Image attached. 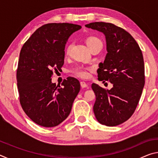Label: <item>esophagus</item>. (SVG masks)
Here are the masks:
<instances>
[{"mask_svg": "<svg viewBox=\"0 0 158 158\" xmlns=\"http://www.w3.org/2000/svg\"><path fill=\"white\" fill-rule=\"evenodd\" d=\"M80 84H81V88H87L88 86H89V85H88L85 81H81L80 82Z\"/></svg>", "mask_w": 158, "mask_h": 158, "instance_id": "esophagus-1", "label": "esophagus"}]
</instances>
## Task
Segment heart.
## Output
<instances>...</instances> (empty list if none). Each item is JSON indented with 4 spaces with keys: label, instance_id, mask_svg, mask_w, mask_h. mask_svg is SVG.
<instances>
[{
    "label": "heart",
    "instance_id": "b5f03b06",
    "mask_svg": "<svg viewBox=\"0 0 158 158\" xmlns=\"http://www.w3.org/2000/svg\"><path fill=\"white\" fill-rule=\"evenodd\" d=\"M99 42H101V40L97 37L95 36H89L86 39H85V43H86L87 46L89 48H91L93 45L98 43ZM72 48V44H68L67 47L65 48V55L68 56L70 53V50ZM90 69L89 68H84V67L82 66H77L76 68H73L72 69V73H74L75 75L78 76L79 77H81V78H87L90 75Z\"/></svg>",
    "mask_w": 158,
    "mask_h": 158
}]
</instances>
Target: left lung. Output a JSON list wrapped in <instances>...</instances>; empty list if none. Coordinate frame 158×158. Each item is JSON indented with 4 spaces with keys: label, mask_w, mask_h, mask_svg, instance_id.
Listing matches in <instances>:
<instances>
[{
    "label": "left lung",
    "mask_w": 158,
    "mask_h": 158,
    "mask_svg": "<svg viewBox=\"0 0 158 158\" xmlns=\"http://www.w3.org/2000/svg\"><path fill=\"white\" fill-rule=\"evenodd\" d=\"M85 27L105 34L107 53L99 64L98 76L99 81L113 84L110 90L92 84L93 111L100 123L116 126L132 116L140 100L145 84L142 52L128 32L113 23L93 22Z\"/></svg>",
    "instance_id": "left-lung-1"
}]
</instances>
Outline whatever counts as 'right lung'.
Segmentation results:
<instances>
[{"instance_id": "add662e5", "label": "right lung", "mask_w": 158, "mask_h": 158, "mask_svg": "<svg viewBox=\"0 0 158 158\" xmlns=\"http://www.w3.org/2000/svg\"><path fill=\"white\" fill-rule=\"evenodd\" d=\"M81 26L69 23H47L37 28L21 48L17 70L21 107L36 124L52 127L70 113L80 90L74 77L60 85L52 82L53 70L62 68L69 37Z\"/></svg>"}]
</instances>
